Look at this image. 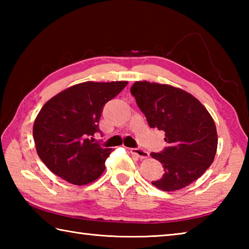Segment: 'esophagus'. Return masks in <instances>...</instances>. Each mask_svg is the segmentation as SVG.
Listing matches in <instances>:
<instances>
[{
    "label": "esophagus",
    "mask_w": 249,
    "mask_h": 249,
    "mask_svg": "<svg viewBox=\"0 0 249 249\" xmlns=\"http://www.w3.org/2000/svg\"><path fill=\"white\" fill-rule=\"evenodd\" d=\"M129 151L133 155L137 156V157L140 158V159H146V158L149 157L148 151H146V150L142 149V148H132V149H129Z\"/></svg>",
    "instance_id": "esophagus-1"
}]
</instances>
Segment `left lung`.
Segmentation results:
<instances>
[{"instance_id":"1","label":"left lung","mask_w":249,"mask_h":249,"mask_svg":"<svg viewBox=\"0 0 249 249\" xmlns=\"http://www.w3.org/2000/svg\"><path fill=\"white\" fill-rule=\"evenodd\" d=\"M130 93L151 128L165 132L168 147L151 157L161 162L163 175L153 181L162 191H177L204 174L217 148L215 123L192 94L169 84L136 81Z\"/></svg>"}]
</instances>
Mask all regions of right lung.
Here are the masks:
<instances>
[{
  "label": "right lung",
  "instance_id": "right-lung-1",
  "mask_svg": "<svg viewBox=\"0 0 249 249\" xmlns=\"http://www.w3.org/2000/svg\"><path fill=\"white\" fill-rule=\"evenodd\" d=\"M127 81L75 84L45 103L33 127L37 154L54 175L75 185L92 182L103 174L112 148H103L89 137L99 132L107 102Z\"/></svg>",
  "mask_w": 249,
  "mask_h": 249
}]
</instances>
